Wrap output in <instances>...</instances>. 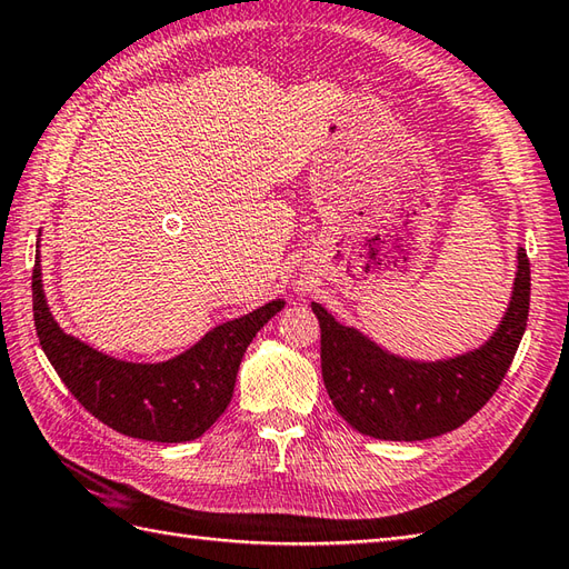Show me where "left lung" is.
<instances>
[{
	"mask_svg": "<svg viewBox=\"0 0 569 569\" xmlns=\"http://www.w3.org/2000/svg\"><path fill=\"white\" fill-rule=\"evenodd\" d=\"M513 291L501 325L479 349L438 361L391 355L337 322L320 303L322 381L349 426L377 440H428L462 426L499 389L528 322L530 263L518 249Z\"/></svg>",
	"mask_w": 569,
	"mask_h": 569,
	"instance_id": "1",
	"label": "left lung"
}]
</instances>
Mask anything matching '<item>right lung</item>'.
Instances as JSON below:
<instances>
[{
	"label": "right lung",
	"instance_id": "obj_1",
	"mask_svg": "<svg viewBox=\"0 0 569 569\" xmlns=\"http://www.w3.org/2000/svg\"><path fill=\"white\" fill-rule=\"evenodd\" d=\"M39 259L36 253L33 322L48 361L84 410L112 430L139 440L188 442L200 438L232 401L237 371L249 342L286 306V300L276 298L249 316L217 325L183 355L159 365H137L102 355L63 332L46 303Z\"/></svg>",
	"mask_w": 569,
	"mask_h": 569
}]
</instances>
